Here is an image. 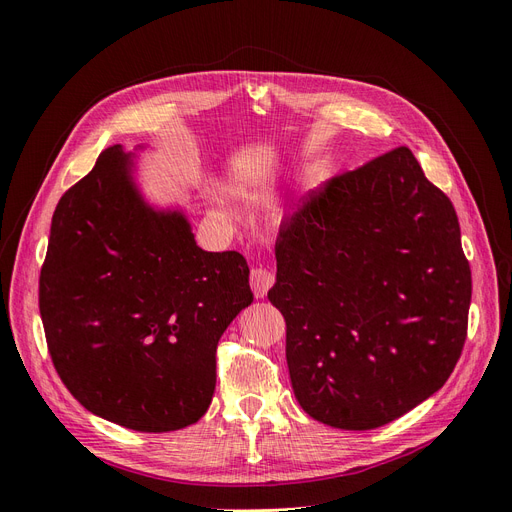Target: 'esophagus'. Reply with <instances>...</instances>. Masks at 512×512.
<instances>
[{"label":"esophagus","instance_id":"esophagus-1","mask_svg":"<svg viewBox=\"0 0 512 512\" xmlns=\"http://www.w3.org/2000/svg\"><path fill=\"white\" fill-rule=\"evenodd\" d=\"M273 282H275V275H273L271 269L262 267V265L260 267H252V271H250V286H252V290L256 294V299L265 297V294L269 292V288L273 286Z\"/></svg>","mask_w":512,"mask_h":512}]
</instances>
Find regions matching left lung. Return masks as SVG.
<instances>
[{"label": "left lung", "mask_w": 512, "mask_h": 512, "mask_svg": "<svg viewBox=\"0 0 512 512\" xmlns=\"http://www.w3.org/2000/svg\"><path fill=\"white\" fill-rule=\"evenodd\" d=\"M269 301L286 320L294 397L316 421L367 431L440 391L472 299L457 213L408 147L299 200L275 243Z\"/></svg>", "instance_id": "obj_1"}]
</instances>
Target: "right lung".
<instances>
[{
	"label": "right lung",
	"instance_id": "right-lung-1",
	"mask_svg": "<svg viewBox=\"0 0 512 512\" xmlns=\"http://www.w3.org/2000/svg\"><path fill=\"white\" fill-rule=\"evenodd\" d=\"M113 145L59 198L40 271L46 346L66 389L106 421L162 433L196 423L215 350L254 301L239 252H205L181 211L153 209Z\"/></svg>",
	"mask_w": 512,
	"mask_h": 512
}]
</instances>
